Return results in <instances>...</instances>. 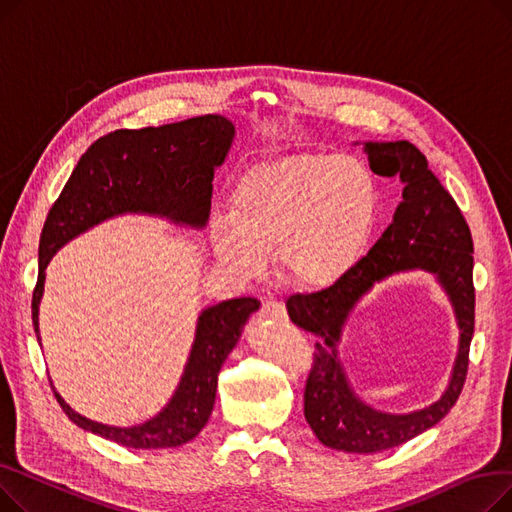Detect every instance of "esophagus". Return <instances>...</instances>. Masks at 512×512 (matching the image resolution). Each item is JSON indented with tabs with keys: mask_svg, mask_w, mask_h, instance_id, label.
I'll return each mask as SVG.
<instances>
[{
	"mask_svg": "<svg viewBox=\"0 0 512 512\" xmlns=\"http://www.w3.org/2000/svg\"><path fill=\"white\" fill-rule=\"evenodd\" d=\"M261 315L267 319H286V307L276 299H267L261 305Z\"/></svg>",
	"mask_w": 512,
	"mask_h": 512,
	"instance_id": "obj_1",
	"label": "esophagus"
}]
</instances>
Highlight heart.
<instances>
[{"instance_id":"heart-1","label":"heart","mask_w":512,"mask_h":512,"mask_svg":"<svg viewBox=\"0 0 512 512\" xmlns=\"http://www.w3.org/2000/svg\"><path fill=\"white\" fill-rule=\"evenodd\" d=\"M380 215V184L353 155L299 153L263 161L242 174L228 215H213V255L240 276L263 267L303 290L328 288L363 257Z\"/></svg>"}]
</instances>
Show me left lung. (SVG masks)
Masks as SVG:
<instances>
[{"label":"left lung","mask_w":512,"mask_h":512,"mask_svg":"<svg viewBox=\"0 0 512 512\" xmlns=\"http://www.w3.org/2000/svg\"><path fill=\"white\" fill-rule=\"evenodd\" d=\"M365 151L375 174H398L405 182L392 224L342 280L311 294H292L286 301L292 324L321 338L315 342L305 384V419L321 444L357 454L405 444L448 415L465 386L475 328L473 238L459 205L413 143H365ZM409 269L437 274L455 307L462 342L443 398L421 412L390 416L373 412L354 396L335 344L347 313L362 294L375 281Z\"/></svg>","instance_id":"left-lung-1"}]
</instances>
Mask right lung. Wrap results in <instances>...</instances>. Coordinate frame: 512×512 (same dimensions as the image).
<instances>
[{"instance_id":"1","label":"right lung","mask_w":512,"mask_h":512,"mask_svg":"<svg viewBox=\"0 0 512 512\" xmlns=\"http://www.w3.org/2000/svg\"><path fill=\"white\" fill-rule=\"evenodd\" d=\"M234 124L224 116H199L166 126L114 130L97 139L78 159L64 191L51 205L39 242V276L33 290V326L39 338V303L45 267L68 240L122 213H149L176 224L203 228L211 207L213 170L224 164ZM259 301L230 299L199 315L191 357L178 390L157 417L112 427L72 411L56 394L64 413L83 429L128 448H174L205 427L215 402L218 373L238 342L242 326Z\"/></svg>"}]
</instances>
